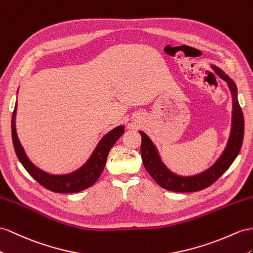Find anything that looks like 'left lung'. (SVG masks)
I'll list each match as a JSON object with an SVG mask.
<instances>
[{
    "instance_id": "8db88e82",
    "label": "left lung",
    "mask_w": 253,
    "mask_h": 253,
    "mask_svg": "<svg viewBox=\"0 0 253 253\" xmlns=\"http://www.w3.org/2000/svg\"><path fill=\"white\" fill-rule=\"evenodd\" d=\"M213 71L228 83L232 94V126L228 143L222 154L211 168L192 176H180L170 171L161 160L156 146L148 135L139 131L142 137L141 156L146 171L160 187L174 192H193L207 188L229 169L241 151L244 139V115L237 99V87L222 69L211 65Z\"/></svg>"
}]
</instances>
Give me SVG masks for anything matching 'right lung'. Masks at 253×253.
<instances>
[{"label": "right lung", "instance_id": "add662e5", "mask_svg": "<svg viewBox=\"0 0 253 253\" xmlns=\"http://www.w3.org/2000/svg\"><path fill=\"white\" fill-rule=\"evenodd\" d=\"M17 111V102L15 110L11 116V135H12V144H14L15 152L17 157L20 161L24 169L29 172L30 175L33 177L37 183H40L44 188L59 193H73L79 192L88 188L96 183L99 178L101 173L105 169L107 163L108 154L114 145L116 141L120 139L121 135L124 133V126L121 125L112 129L107 134L102 137L97 144L93 154L90 157L79 169L63 175H54L41 170L40 168L33 165V163L28 158L20 141L18 139L16 131V112Z\"/></svg>", "mask_w": 253, "mask_h": 253}]
</instances>
